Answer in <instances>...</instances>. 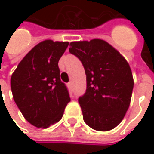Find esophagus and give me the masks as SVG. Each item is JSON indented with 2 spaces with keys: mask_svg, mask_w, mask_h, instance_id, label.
<instances>
[{
  "mask_svg": "<svg viewBox=\"0 0 154 154\" xmlns=\"http://www.w3.org/2000/svg\"><path fill=\"white\" fill-rule=\"evenodd\" d=\"M67 85H68V87H69V88L70 90L72 89V83H71V82L68 83V84H67Z\"/></svg>",
  "mask_w": 154,
  "mask_h": 154,
  "instance_id": "1",
  "label": "esophagus"
}]
</instances>
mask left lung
I'll return each instance as SVG.
<instances>
[{
    "mask_svg": "<svg viewBox=\"0 0 154 154\" xmlns=\"http://www.w3.org/2000/svg\"><path fill=\"white\" fill-rule=\"evenodd\" d=\"M69 46L86 75L85 93L78 98L84 121L94 130L113 129L122 121L131 101L134 80L128 61L101 39L72 42Z\"/></svg>",
    "mask_w": 154,
    "mask_h": 154,
    "instance_id": "left-lung-1",
    "label": "left lung"
}]
</instances>
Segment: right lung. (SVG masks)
<instances>
[{
	"label": "right lung",
	"mask_w": 154,
	"mask_h": 154,
	"mask_svg": "<svg viewBox=\"0 0 154 154\" xmlns=\"http://www.w3.org/2000/svg\"><path fill=\"white\" fill-rule=\"evenodd\" d=\"M68 46V42H41L23 58L11 76L16 104L24 118L36 128H46L60 121L70 102L58 66Z\"/></svg>",
	"instance_id": "obj_1"
}]
</instances>
